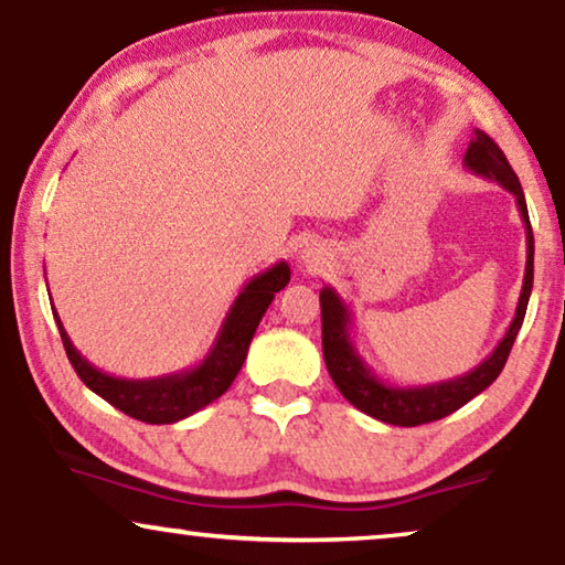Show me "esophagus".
<instances>
[{"label": "esophagus", "mask_w": 565, "mask_h": 565, "mask_svg": "<svg viewBox=\"0 0 565 565\" xmlns=\"http://www.w3.org/2000/svg\"><path fill=\"white\" fill-rule=\"evenodd\" d=\"M300 257H303V265L308 269H319V265H323L321 252L313 249V246H308V249H303V254H300Z\"/></svg>", "instance_id": "1"}]
</instances>
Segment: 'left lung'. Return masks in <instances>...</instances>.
Segmentation results:
<instances>
[{"label": "left lung", "instance_id": "left-lung-1", "mask_svg": "<svg viewBox=\"0 0 565 565\" xmlns=\"http://www.w3.org/2000/svg\"><path fill=\"white\" fill-rule=\"evenodd\" d=\"M462 164L478 177L499 182L507 192H512L520 207L524 234H527V265H524L522 292L516 300L514 319L509 323L507 334L497 344L489 358L481 365L470 370L466 375L450 377V381H439L429 385H391L377 377L358 347L352 342V311L347 308L342 296L334 288L321 290V342H323V360L331 381L339 393L350 401L354 408L362 414L373 416L377 422L396 424V427H419L443 419L466 406L470 398L489 388L497 381L501 370L507 365L509 352L516 334H520L524 313H527L530 292H532V273H535V238H532V226L527 215V203H524L522 184L516 180L512 164H509L504 151L491 141L483 130H476L473 141H470Z\"/></svg>", "mask_w": 565, "mask_h": 565}]
</instances>
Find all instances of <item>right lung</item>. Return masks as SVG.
Instances as JSON below:
<instances>
[{"label": "right lung", "instance_id": "right-lung-1", "mask_svg": "<svg viewBox=\"0 0 565 565\" xmlns=\"http://www.w3.org/2000/svg\"><path fill=\"white\" fill-rule=\"evenodd\" d=\"M288 282V262H277L265 273L254 275L236 296L234 306L228 308L226 319H223L218 329V337H215L203 362H198L190 370H180V373L143 377V381L115 377L97 370L72 344L56 308H53V319L58 323V334L61 342H64L68 362H72L76 375L82 377V383L89 391H95L107 404L120 408L122 414L134 416V419H141L146 424H174L188 419V416L205 408L207 404H213L215 398L231 388V383H234V377L244 365L262 316L273 303L275 292H280Z\"/></svg>", "mask_w": 565, "mask_h": 565}]
</instances>
